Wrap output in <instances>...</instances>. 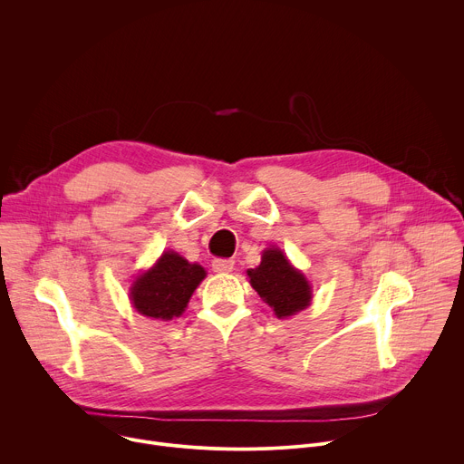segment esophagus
Returning <instances> with one entry per match:
<instances>
[{"instance_id":"obj_1","label":"esophagus","mask_w":464,"mask_h":464,"mask_svg":"<svg viewBox=\"0 0 464 464\" xmlns=\"http://www.w3.org/2000/svg\"><path fill=\"white\" fill-rule=\"evenodd\" d=\"M235 268V260L231 258H217L213 260V270L217 274H229Z\"/></svg>"}]
</instances>
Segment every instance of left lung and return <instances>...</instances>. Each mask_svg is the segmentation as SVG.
<instances>
[{
  "label": "left lung",
  "mask_w": 464,
  "mask_h": 464,
  "mask_svg": "<svg viewBox=\"0 0 464 464\" xmlns=\"http://www.w3.org/2000/svg\"><path fill=\"white\" fill-rule=\"evenodd\" d=\"M247 277L260 299L274 308L279 319L304 310L312 301L310 283L279 247L264 249L260 264L247 270Z\"/></svg>",
  "instance_id": "1"
}]
</instances>
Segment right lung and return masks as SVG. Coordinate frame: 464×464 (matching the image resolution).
Listing matches in <instances>:
<instances>
[{"mask_svg": "<svg viewBox=\"0 0 464 464\" xmlns=\"http://www.w3.org/2000/svg\"><path fill=\"white\" fill-rule=\"evenodd\" d=\"M206 276L200 264H190L176 251H165L154 266L138 276L131 285V304L150 319L169 321L183 314L190 295Z\"/></svg>", "mask_w": 464, "mask_h": 464, "instance_id": "add662e5", "label": "right lung"}]
</instances>
